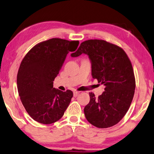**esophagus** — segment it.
Here are the masks:
<instances>
[{
	"label": "esophagus",
	"instance_id": "1",
	"mask_svg": "<svg viewBox=\"0 0 154 154\" xmlns=\"http://www.w3.org/2000/svg\"><path fill=\"white\" fill-rule=\"evenodd\" d=\"M79 95V92H78V91H75L74 93H73V96H74L75 97H77Z\"/></svg>",
	"mask_w": 154,
	"mask_h": 154
}]
</instances>
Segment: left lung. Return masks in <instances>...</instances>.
Wrapping results in <instances>:
<instances>
[{
  "label": "left lung",
  "instance_id": "left-lung-1",
  "mask_svg": "<svg viewBox=\"0 0 154 154\" xmlns=\"http://www.w3.org/2000/svg\"><path fill=\"white\" fill-rule=\"evenodd\" d=\"M88 56L93 79L105 86L98 97L89 93L90 102L84 108L86 120L98 128L118 124L127 113L134 97L136 80L127 54L122 48L104 40L85 41L71 57Z\"/></svg>",
  "mask_w": 154,
  "mask_h": 154
}]
</instances>
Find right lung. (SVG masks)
Instances as JSON below:
<instances>
[{
  "mask_svg": "<svg viewBox=\"0 0 154 154\" xmlns=\"http://www.w3.org/2000/svg\"><path fill=\"white\" fill-rule=\"evenodd\" d=\"M79 41L53 38L32 48L20 63L17 74L18 95L29 116L49 125L62 118L73 93L53 88L66 57L79 45Z\"/></svg>",
  "mask_w": 154,
  "mask_h": 154,
  "instance_id": "1",
  "label": "right lung"
}]
</instances>
